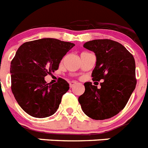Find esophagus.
I'll use <instances>...</instances> for the list:
<instances>
[{"label":"esophagus","mask_w":148,"mask_h":148,"mask_svg":"<svg viewBox=\"0 0 148 148\" xmlns=\"http://www.w3.org/2000/svg\"><path fill=\"white\" fill-rule=\"evenodd\" d=\"M76 84H77V83L75 82H71L69 83V87H70V88H73V87Z\"/></svg>","instance_id":"1"}]
</instances>
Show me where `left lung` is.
<instances>
[{
  "label": "left lung",
  "instance_id": "obj_1",
  "mask_svg": "<svg viewBox=\"0 0 148 148\" xmlns=\"http://www.w3.org/2000/svg\"><path fill=\"white\" fill-rule=\"evenodd\" d=\"M84 47L95 53L97 58L92 79L103 82L99 89L90 82L84 83L79 102L92 119H108L123 109L136 88L135 59L122 44L111 40H91Z\"/></svg>",
  "mask_w": 148,
  "mask_h": 148
}]
</instances>
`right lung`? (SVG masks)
Returning a JSON list of instances; mask_svg holds the SVG:
<instances>
[{
    "label": "right lung",
    "mask_w": 148,
    "mask_h": 148,
    "mask_svg": "<svg viewBox=\"0 0 148 148\" xmlns=\"http://www.w3.org/2000/svg\"><path fill=\"white\" fill-rule=\"evenodd\" d=\"M74 43L53 38L25 42L11 61V89L21 108L29 115L44 118L57 112L69 84L59 79L47 84L45 76L58 69L63 57Z\"/></svg>",
    "instance_id": "obj_1"
}]
</instances>
